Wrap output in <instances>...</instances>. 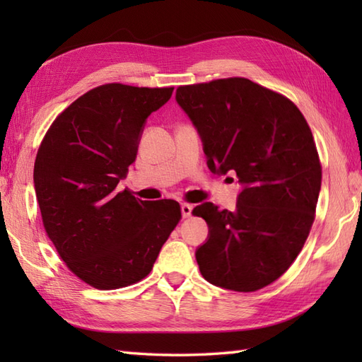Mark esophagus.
Masks as SVG:
<instances>
[{
	"instance_id": "esophagus-1",
	"label": "esophagus",
	"mask_w": 362,
	"mask_h": 362,
	"mask_svg": "<svg viewBox=\"0 0 362 362\" xmlns=\"http://www.w3.org/2000/svg\"><path fill=\"white\" fill-rule=\"evenodd\" d=\"M180 210H182V216H183V218H189L191 213H193V205L182 204V205H180Z\"/></svg>"
}]
</instances>
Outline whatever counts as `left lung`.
<instances>
[{"label":"left lung","mask_w":362,"mask_h":362,"mask_svg":"<svg viewBox=\"0 0 362 362\" xmlns=\"http://www.w3.org/2000/svg\"><path fill=\"white\" fill-rule=\"evenodd\" d=\"M175 101L210 171L236 174L243 187L235 211L193 210L209 226L196 249L201 274L230 291L264 288L294 263L314 221L322 168L308 122L288 98L244 78L179 87Z\"/></svg>","instance_id":"obj_1"}]
</instances>
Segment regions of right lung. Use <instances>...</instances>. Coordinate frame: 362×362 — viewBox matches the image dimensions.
Returning <instances> with one entry per match:
<instances>
[{
    "mask_svg": "<svg viewBox=\"0 0 362 362\" xmlns=\"http://www.w3.org/2000/svg\"><path fill=\"white\" fill-rule=\"evenodd\" d=\"M173 90H90L59 115L37 152L34 188L46 233L70 271L96 289L144 279L182 218L171 199L141 201L118 188L146 121Z\"/></svg>",
    "mask_w": 362,
    "mask_h": 362,
    "instance_id": "obj_1",
    "label": "right lung"
}]
</instances>
